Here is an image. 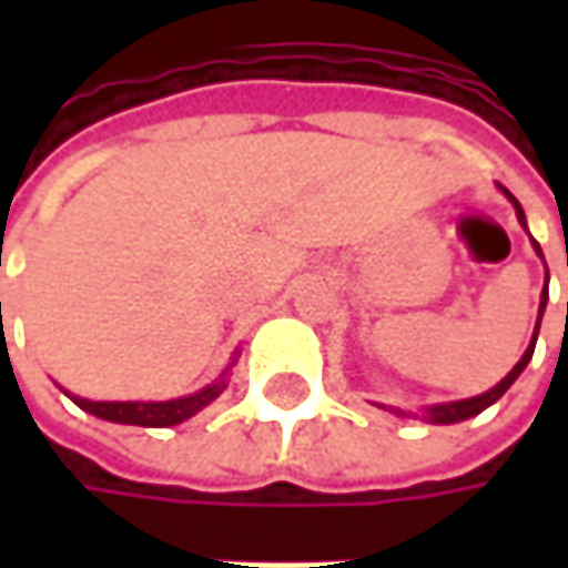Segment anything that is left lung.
Wrapping results in <instances>:
<instances>
[{
    "label": "left lung",
    "instance_id": "1",
    "mask_svg": "<svg viewBox=\"0 0 568 568\" xmlns=\"http://www.w3.org/2000/svg\"><path fill=\"white\" fill-rule=\"evenodd\" d=\"M503 192H506V189H503ZM506 195L513 199L515 214H518V221L525 224V211H521V205L515 202L513 192H506ZM535 250L540 252V246H537V243H535ZM540 258H544V255H540ZM544 306H547V284H544V294H540V313H544ZM537 328H540V318H537ZM537 328H535V338H531V347L525 351V357L515 363L513 373L499 382V385H493L490 392H484V395H477V398H465V402H452V404H439V407H429V410H426V420H429V424H458V420H468V417H474V414H480V410H484V407H490L493 402H499V398L506 395V388H509V385H513V382L521 376V369H525V366H528V361H531V354H535ZM395 414H402L404 417V410H395Z\"/></svg>",
    "mask_w": 568,
    "mask_h": 568
}]
</instances>
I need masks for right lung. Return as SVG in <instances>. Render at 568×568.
I'll list each match as a JSON object with an SVG mask.
<instances>
[{
  "label": "right lung",
  "instance_id": "right-lung-1",
  "mask_svg": "<svg viewBox=\"0 0 568 568\" xmlns=\"http://www.w3.org/2000/svg\"><path fill=\"white\" fill-rule=\"evenodd\" d=\"M224 392V382L207 385L202 392L189 395V398H173V402H88L75 398L81 410L103 417L110 424H129V426H173L189 420L192 414H199L205 404H211Z\"/></svg>",
  "mask_w": 568,
  "mask_h": 568
}]
</instances>
